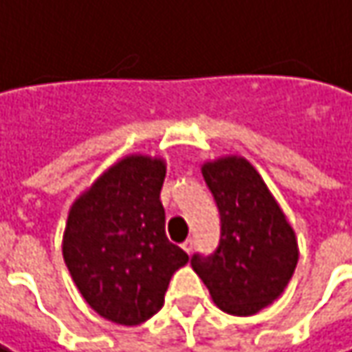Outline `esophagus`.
Returning <instances> with one entry per match:
<instances>
[{"label":"esophagus","mask_w":352,"mask_h":352,"mask_svg":"<svg viewBox=\"0 0 352 352\" xmlns=\"http://www.w3.org/2000/svg\"><path fill=\"white\" fill-rule=\"evenodd\" d=\"M181 247H183V249H185L187 253H191V251H193V247H195V243H193V239H187V241H185V243H183Z\"/></svg>","instance_id":"esophagus-1"}]
</instances>
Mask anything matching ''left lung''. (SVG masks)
Instances as JSON below:
<instances>
[{"label": "left lung", "mask_w": 352, "mask_h": 352, "mask_svg": "<svg viewBox=\"0 0 352 352\" xmlns=\"http://www.w3.org/2000/svg\"><path fill=\"white\" fill-rule=\"evenodd\" d=\"M203 179L219 209L221 233L215 251L195 253L191 267L219 309L255 315L279 297L295 273V233L249 161L227 157L205 163Z\"/></svg>", "instance_id": "8db88e82"}]
</instances>
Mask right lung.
<instances>
[{
    "mask_svg": "<svg viewBox=\"0 0 352 352\" xmlns=\"http://www.w3.org/2000/svg\"><path fill=\"white\" fill-rule=\"evenodd\" d=\"M159 159L127 157L72 207L63 258L83 299L117 324H139L163 307L189 255L165 235Z\"/></svg>",
    "mask_w": 352,
    "mask_h": 352,
    "instance_id": "obj_1",
    "label": "right lung"
}]
</instances>
